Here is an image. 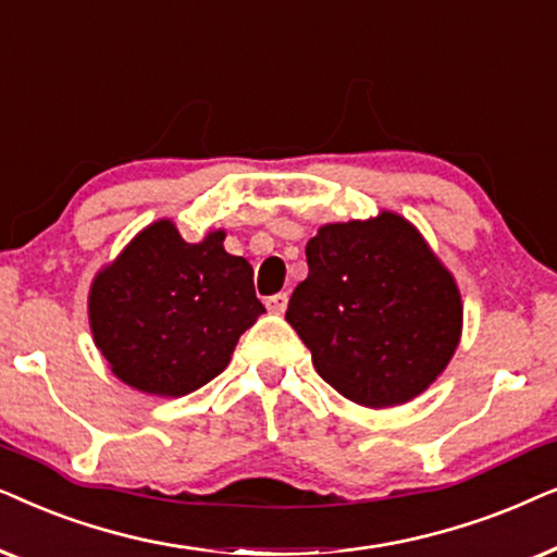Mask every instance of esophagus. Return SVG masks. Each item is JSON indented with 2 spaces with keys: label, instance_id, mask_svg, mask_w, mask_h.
<instances>
[{
  "label": "esophagus",
  "instance_id": "34e87169",
  "mask_svg": "<svg viewBox=\"0 0 557 557\" xmlns=\"http://www.w3.org/2000/svg\"><path fill=\"white\" fill-rule=\"evenodd\" d=\"M285 308H287V293H277V295H270V298H267V310H270V313L283 315Z\"/></svg>",
  "mask_w": 557,
  "mask_h": 557
}]
</instances>
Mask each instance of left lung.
<instances>
[{"label": "left lung", "instance_id": "left-lung-1", "mask_svg": "<svg viewBox=\"0 0 557 557\" xmlns=\"http://www.w3.org/2000/svg\"><path fill=\"white\" fill-rule=\"evenodd\" d=\"M306 257L285 318L333 389L380 410L438 380L461 341V293L410 221L325 224Z\"/></svg>", "mask_w": 557, "mask_h": 557}]
</instances>
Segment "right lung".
<instances>
[{"instance_id":"right-lung-1","label":"right lung","mask_w":557,"mask_h":557,"mask_svg":"<svg viewBox=\"0 0 557 557\" xmlns=\"http://www.w3.org/2000/svg\"><path fill=\"white\" fill-rule=\"evenodd\" d=\"M224 232L188 244L170 219L143 228L88 293L94 344L129 387L183 397L224 372L236 341L264 313L255 270Z\"/></svg>"}]
</instances>
